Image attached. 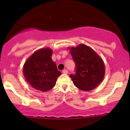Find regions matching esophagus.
<instances>
[{
    "instance_id": "1",
    "label": "esophagus",
    "mask_w": 130,
    "mask_h": 130,
    "mask_svg": "<svg viewBox=\"0 0 130 130\" xmlns=\"http://www.w3.org/2000/svg\"><path fill=\"white\" fill-rule=\"evenodd\" d=\"M63 73H65V74H67L68 73H69V71H68L67 70H66V69H65V70H63V72H62Z\"/></svg>"
}]
</instances>
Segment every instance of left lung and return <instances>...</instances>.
I'll use <instances>...</instances> for the list:
<instances>
[{
  "instance_id": "1",
  "label": "left lung",
  "mask_w": 130,
  "mask_h": 130,
  "mask_svg": "<svg viewBox=\"0 0 130 130\" xmlns=\"http://www.w3.org/2000/svg\"><path fill=\"white\" fill-rule=\"evenodd\" d=\"M70 51L75 64V73L69 76L73 84L85 91L94 89L104 78L105 67L103 60L92 48L83 44L71 48Z\"/></svg>"
}]
</instances>
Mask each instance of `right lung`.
I'll use <instances>...</instances> for the list:
<instances>
[{"instance_id": "1", "label": "right lung", "mask_w": 130, "mask_h": 130, "mask_svg": "<svg viewBox=\"0 0 130 130\" xmlns=\"http://www.w3.org/2000/svg\"><path fill=\"white\" fill-rule=\"evenodd\" d=\"M50 48L39 50L25 62L23 73L27 82L37 90L45 92L55 86L57 78L61 74L52 59Z\"/></svg>"}]
</instances>
